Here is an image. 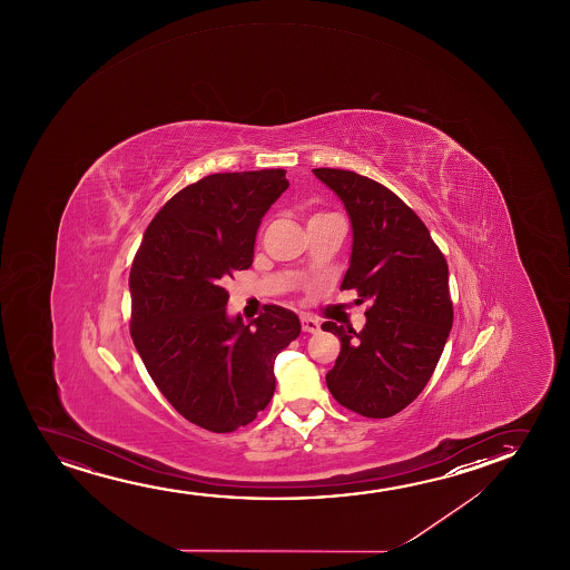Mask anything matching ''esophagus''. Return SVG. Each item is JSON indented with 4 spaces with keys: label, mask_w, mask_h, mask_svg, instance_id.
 Returning a JSON list of instances; mask_svg holds the SVG:
<instances>
[{
    "label": "esophagus",
    "mask_w": 570,
    "mask_h": 570,
    "mask_svg": "<svg viewBox=\"0 0 570 570\" xmlns=\"http://www.w3.org/2000/svg\"><path fill=\"white\" fill-rule=\"evenodd\" d=\"M302 328L305 333H317L321 328L320 321L313 320L309 315H302Z\"/></svg>",
    "instance_id": "1"
}]
</instances>
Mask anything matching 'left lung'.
<instances>
[{"mask_svg": "<svg viewBox=\"0 0 570 570\" xmlns=\"http://www.w3.org/2000/svg\"><path fill=\"white\" fill-rule=\"evenodd\" d=\"M313 173L351 219V265L341 289L356 288L360 302H370L360 333L333 321L321 325L341 338L327 387L354 413L387 419L421 395L444 351L453 323L448 263L390 188L354 171Z\"/></svg>", "mask_w": 570, "mask_h": 570, "instance_id": "obj_1", "label": "left lung"}]
</instances>
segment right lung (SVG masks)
I'll list each match as a JSON object with an SVG mask.
<instances>
[{"label":"right lung","instance_id":"1","mask_svg":"<svg viewBox=\"0 0 570 570\" xmlns=\"http://www.w3.org/2000/svg\"><path fill=\"white\" fill-rule=\"evenodd\" d=\"M284 169L216 173L151 219L130 268V335L157 390L210 432L249 424L274 395V360L302 331L265 305L245 325L226 312V282L253 265L261 219L288 188Z\"/></svg>","mask_w":570,"mask_h":570}]
</instances>
